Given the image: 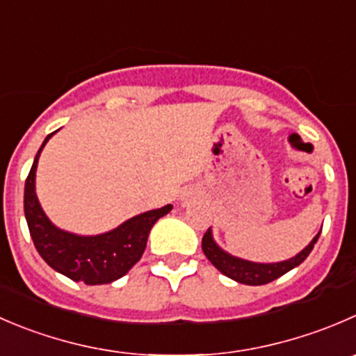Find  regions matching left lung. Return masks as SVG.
<instances>
[{
  "mask_svg": "<svg viewBox=\"0 0 356 356\" xmlns=\"http://www.w3.org/2000/svg\"><path fill=\"white\" fill-rule=\"evenodd\" d=\"M318 236H320V231L318 234L309 241V245H306L298 255L287 259V261L252 262V261H247V259L236 257V255H231L227 254L226 250H222V248L216 243L212 229L209 227L207 233L203 234L202 250L203 254L207 255V259L216 266L217 270H219L222 275H226L227 278H231V280L243 285H264L277 280V278H280L282 275H285L287 271L294 270L296 266L301 264V262L308 257L309 252L313 250Z\"/></svg>",
  "mask_w": 356,
  "mask_h": 356,
  "instance_id": "obj_1",
  "label": "left lung"
}]
</instances>
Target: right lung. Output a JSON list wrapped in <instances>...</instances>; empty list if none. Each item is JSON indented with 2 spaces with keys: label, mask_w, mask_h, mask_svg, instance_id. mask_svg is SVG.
I'll use <instances>...</instances> for the list:
<instances>
[{
  "label": "right lung",
  "mask_w": 356,
  "mask_h": 356,
  "mask_svg": "<svg viewBox=\"0 0 356 356\" xmlns=\"http://www.w3.org/2000/svg\"><path fill=\"white\" fill-rule=\"evenodd\" d=\"M54 134L47 136L34 156L24 188V213L31 238L43 261L64 277L86 285L111 284L129 273L132 266L143 257L151 227L160 217L170 212L172 205L147 210L108 233L92 236L69 233L57 227L43 212L36 196L38 160Z\"/></svg>",
  "instance_id": "add662e5"
}]
</instances>
